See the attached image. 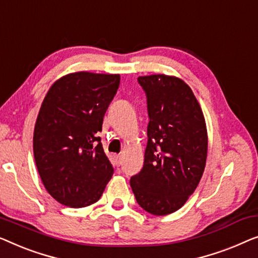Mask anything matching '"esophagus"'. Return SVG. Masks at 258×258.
Listing matches in <instances>:
<instances>
[{"label": "esophagus", "mask_w": 258, "mask_h": 258, "mask_svg": "<svg viewBox=\"0 0 258 258\" xmlns=\"http://www.w3.org/2000/svg\"><path fill=\"white\" fill-rule=\"evenodd\" d=\"M114 162L117 165L121 164V155H114Z\"/></svg>", "instance_id": "esophagus-1"}]
</instances>
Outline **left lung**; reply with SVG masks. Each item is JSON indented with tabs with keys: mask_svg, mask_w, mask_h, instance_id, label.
I'll return each mask as SVG.
<instances>
[{
	"mask_svg": "<svg viewBox=\"0 0 258 258\" xmlns=\"http://www.w3.org/2000/svg\"><path fill=\"white\" fill-rule=\"evenodd\" d=\"M147 97L144 167L130 184L141 208L153 215L180 209L197 189L206 167L208 137L200 104L182 79L141 76Z\"/></svg>",
	"mask_w": 258,
	"mask_h": 258,
	"instance_id": "obj_1",
	"label": "left lung"
}]
</instances>
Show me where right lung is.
Segmentation results:
<instances>
[{"label":"right lung","mask_w":258,"mask_h":258,"mask_svg":"<svg viewBox=\"0 0 258 258\" xmlns=\"http://www.w3.org/2000/svg\"><path fill=\"white\" fill-rule=\"evenodd\" d=\"M119 83V75L75 72L53 83L43 100L34 157L45 189L61 205L97 202L113 175L98 132Z\"/></svg>","instance_id":"add662e5"}]
</instances>
